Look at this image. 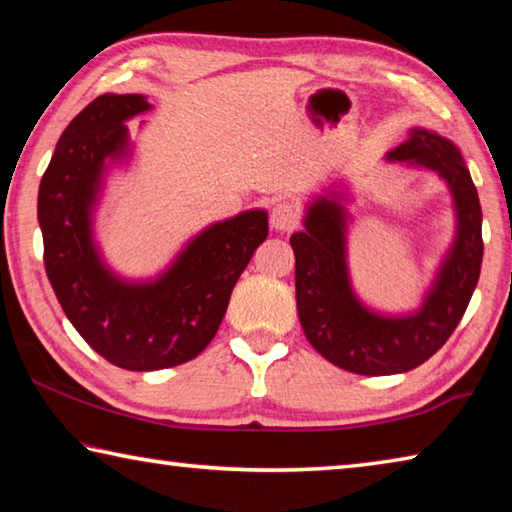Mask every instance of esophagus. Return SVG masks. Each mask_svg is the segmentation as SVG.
I'll return each instance as SVG.
<instances>
[{"label":"esophagus","instance_id":"obj_1","mask_svg":"<svg viewBox=\"0 0 512 512\" xmlns=\"http://www.w3.org/2000/svg\"><path fill=\"white\" fill-rule=\"evenodd\" d=\"M271 225L280 232L296 230L300 225V207L291 201H280L271 210Z\"/></svg>","mask_w":512,"mask_h":512}]
</instances>
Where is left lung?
<instances>
[{
    "instance_id": "8db88e82",
    "label": "left lung",
    "mask_w": 512,
    "mask_h": 512,
    "mask_svg": "<svg viewBox=\"0 0 512 512\" xmlns=\"http://www.w3.org/2000/svg\"><path fill=\"white\" fill-rule=\"evenodd\" d=\"M386 160L433 171L454 201L456 235L418 311L386 316L357 298L343 194L327 192L311 201L305 230L291 235L298 316L307 341L334 366L370 377L413 370L443 348L470 305L483 259L479 194L458 146L427 128H411L409 140L388 151Z\"/></svg>"
}]
</instances>
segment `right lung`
Segmentation results:
<instances>
[{
    "label": "right lung",
    "mask_w": 512,
    "mask_h": 512,
    "mask_svg": "<svg viewBox=\"0 0 512 512\" xmlns=\"http://www.w3.org/2000/svg\"><path fill=\"white\" fill-rule=\"evenodd\" d=\"M151 110L142 94H101L60 135L40 180L45 271L69 323L112 366H180L214 339L230 293L268 235L266 210L207 225L153 280H124L94 241L103 178L131 155L126 121Z\"/></svg>",
    "instance_id": "right-lung-1"
}]
</instances>
